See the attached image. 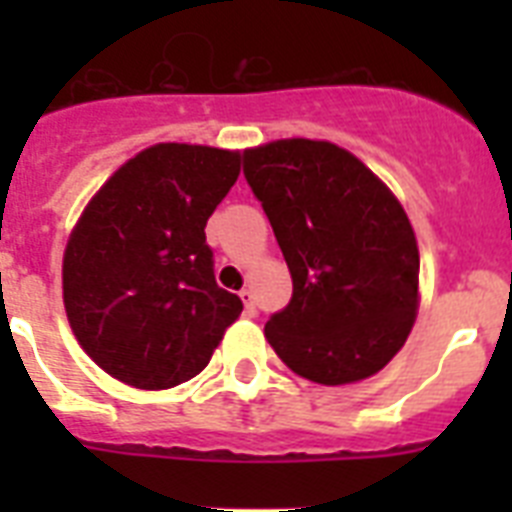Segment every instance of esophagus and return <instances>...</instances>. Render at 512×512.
Masks as SVG:
<instances>
[{"mask_svg": "<svg viewBox=\"0 0 512 512\" xmlns=\"http://www.w3.org/2000/svg\"><path fill=\"white\" fill-rule=\"evenodd\" d=\"M239 297H241V303H244V308H247L249 313H255V292H252L249 287H244L239 292Z\"/></svg>", "mask_w": 512, "mask_h": 512, "instance_id": "34e87169", "label": "esophagus"}]
</instances>
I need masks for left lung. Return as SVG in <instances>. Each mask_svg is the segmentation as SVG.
I'll return each instance as SVG.
<instances>
[{
	"label": "left lung",
	"mask_w": 512,
	"mask_h": 512,
	"mask_svg": "<svg viewBox=\"0 0 512 512\" xmlns=\"http://www.w3.org/2000/svg\"><path fill=\"white\" fill-rule=\"evenodd\" d=\"M244 175L292 273V300L265 324L276 356L319 385L380 372L420 308V249L396 193L329 140L247 148Z\"/></svg>",
	"instance_id": "obj_1"
}]
</instances>
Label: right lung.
<instances>
[{"instance_id": "obj_1", "label": "right lung", "mask_w": 512, "mask_h": 512, "mask_svg": "<svg viewBox=\"0 0 512 512\" xmlns=\"http://www.w3.org/2000/svg\"><path fill=\"white\" fill-rule=\"evenodd\" d=\"M241 151L156 143L87 201L63 252V305L84 353L114 380L167 390L209 364L241 300L217 287L207 220Z\"/></svg>"}]
</instances>
